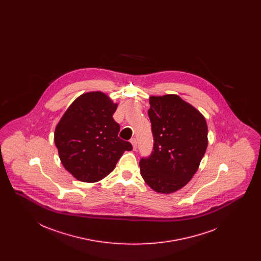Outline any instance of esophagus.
I'll list each match as a JSON object with an SVG mask.
<instances>
[{"label": "esophagus", "mask_w": 261, "mask_h": 261, "mask_svg": "<svg viewBox=\"0 0 261 261\" xmlns=\"http://www.w3.org/2000/svg\"><path fill=\"white\" fill-rule=\"evenodd\" d=\"M130 142H131V144H132V146H133V149H137V140L136 138H132L131 140H130Z\"/></svg>", "instance_id": "obj_1"}]
</instances>
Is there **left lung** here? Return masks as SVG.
<instances>
[{
    "mask_svg": "<svg viewBox=\"0 0 261 261\" xmlns=\"http://www.w3.org/2000/svg\"><path fill=\"white\" fill-rule=\"evenodd\" d=\"M148 112L153 150L140 161V171L153 191L171 194L197 172L207 148L205 118L177 95L152 96Z\"/></svg>",
    "mask_w": 261,
    "mask_h": 261,
    "instance_id": "8db88e82",
    "label": "left lung"
}]
</instances>
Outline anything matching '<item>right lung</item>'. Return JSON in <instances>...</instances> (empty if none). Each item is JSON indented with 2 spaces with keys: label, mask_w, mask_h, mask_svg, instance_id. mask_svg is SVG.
<instances>
[{
  "label": "right lung",
  "mask_w": 261,
  "mask_h": 261,
  "mask_svg": "<svg viewBox=\"0 0 261 261\" xmlns=\"http://www.w3.org/2000/svg\"><path fill=\"white\" fill-rule=\"evenodd\" d=\"M117 109L106 94L79 96L62 115L55 130V144L64 168L77 180L98 182L114 169L132 145L120 139V126L112 115Z\"/></svg>",
  "instance_id": "obj_1"
}]
</instances>
